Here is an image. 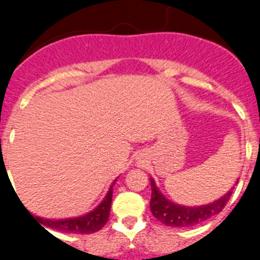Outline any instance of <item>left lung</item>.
Here are the masks:
<instances>
[{
    "label": "left lung",
    "instance_id": "left-lung-1",
    "mask_svg": "<svg viewBox=\"0 0 260 260\" xmlns=\"http://www.w3.org/2000/svg\"><path fill=\"white\" fill-rule=\"evenodd\" d=\"M150 183L151 189H152L150 202L151 212L164 225L173 226V228H189V226L205 222L212 216L218 215L225 208L233 193V190H230L223 197L211 205L201 206V207H184V206L175 205L166 200L160 193V190L156 188L152 178H150Z\"/></svg>",
    "mask_w": 260,
    "mask_h": 260
}]
</instances>
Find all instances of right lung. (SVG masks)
Masks as SVG:
<instances>
[{
    "label": "right lung",
    "mask_w": 260,
    "mask_h": 260,
    "mask_svg": "<svg viewBox=\"0 0 260 260\" xmlns=\"http://www.w3.org/2000/svg\"><path fill=\"white\" fill-rule=\"evenodd\" d=\"M117 180H114V183ZM110 186L109 191H108L107 197L104 198L102 203L91 211L87 215L82 216V217L70 218V220H44V218L35 217L39 220L44 226L54 230L62 231V233L69 234H92L99 231L100 229L104 228L107 223L108 218H109L110 213V206H112V197H113V185ZM31 216V215H30ZM32 217V216H31Z\"/></svg>",
    "instance_id": "right-lung-1"
}]
</instances>
